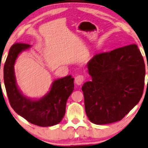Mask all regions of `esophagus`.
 I'll return each instance as SVG.
<instances>
[{"mask_svg":"<svg viewBox=\"0 0 148 148\" xmlns=\"http://www.w3.org/2000/svg\"><path fill=\"white\" fill-rule=\"evenodd\" d=\"M83 81H84V77L83 75H77L75 78V84L77 85H81L82 84Z\"/></svg>","mask_w":148,"mask_h":148,"instance_id":"1","label":"esophagus"}]
</instances>
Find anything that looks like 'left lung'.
<instances>
[{
	"label": "left lung",
	"instance_id": "obj_1",
	"mask_svg": "<svg viewBox=\"0 0 148 148\" xmlns=\"http://www.w3.org/2000/svg\"><path fill=\"white\" fill-rule=\"evenodd\" d=\"M87 66L91 81L81 89L89 119L97 125L120 121L143 94L145 69L140 49L133 44L99 53Z\"/></svg>",
	"mask_w": 148,
	"mask_h": 148
}]
</instances>
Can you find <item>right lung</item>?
<instances>
[{"label": "right lung", "instance_id": "obj_1", "mask_svg": "<svg viewBox=\"0 0 148 148\" xmlns=\"http://www.w3.org/2000/svg\"><path fill=\"white\" fill-rule=\"evenodd\" d=\"M31 47L28 44L15 43L9 50L4 66V82L10 104L17 114L34 125H57L65 115L67 101L74 90V78L68 75L55 80L48 93L40 99L23 95L17 86L14 66L18 55Z\"/></svg>", "mask_w": 148, "mask_h": 148}]
</instances>
